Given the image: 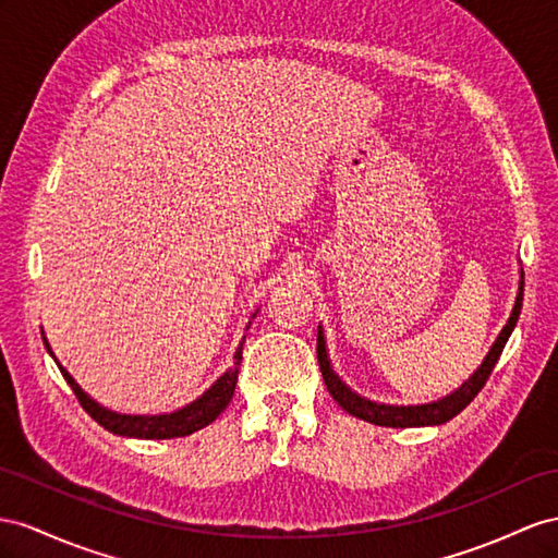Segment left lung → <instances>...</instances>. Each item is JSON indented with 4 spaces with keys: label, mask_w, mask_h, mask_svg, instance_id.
I'll return each mask as SVG.
<instances>
[{
    "label": "left lung",
    "mask_w": 558,
    "mask_h": 558,
    "mask_svg": "<svg viewBox=\"0 0 558 558\" xmlns=\"http://www.w3.org/2000/svg\"><path fill=\"white\" fill-rule=\"evenodd\" d=\"M521 304H523V270H521V280H519V292H517V302H513V308L509 313V320L505 323L502 330H499L497 339L493 341V347L485 353V359L481 365L464 379L460 387L450 391L448 396L438 398V401L432 403H420V405H391V403H377L369 401V398L355 393L349 384L341 379L330 363V353H327L325 344V332L323 325H318V363H320V373L325 379V387L330 391L335 401L344 408L349 415L365 420L369 424L377 426H393V428H408V426H438L446 424L452 417L460 415V412L474 401L478 391L485 387L488 381L495 363L499 361V353H502L505 344L509 341L513 327L519 323L521 316Z\"/></svg>",
    "instance_id": "obj_1"
}]
</instances>
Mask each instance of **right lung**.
Masks as SVG:
<instances>
[{
	"instance_id": "obj_1",
	"label": "right lung",
	"mask_w": 558,
	"mask_h": 558,
	"mask_svg": "<svg viewBox=\"0 0 558 558\" xmlns=\"http://www.w3.org/2000/svg\"><path fill=\"white\" fill-rule=\"evenodd\" d=\"M256 313H259V308H256L252 313V320L256 318ZM252 320L247 323V330ZM41 339H45V347L47 351L51 353V359L56 361V365H59L61 375L65 377V381L70 384V389L75 391L80 405L89 412V415L101 424L104 428H108L110 434H118V436H126V438H179V436H189L193 432H199V428H205L207 424H211L214 420H217L221 412L226 410V405L231 403V398L235 393V384H238V365L242 361V344H245V337H242L240 347L233 355V367H228L226 373L221 377H217V381L211 384V387L207 391H203V396H197L195 401H191L189 405H183L174 412H162V415H122V412H116V410H108L104 408L98 401H94V398L84 391L80 384L73 379V375L68 373V369L59 363V359H56L49 341L45 337V332H41Z\"/></svg>"
}]
</instances>
